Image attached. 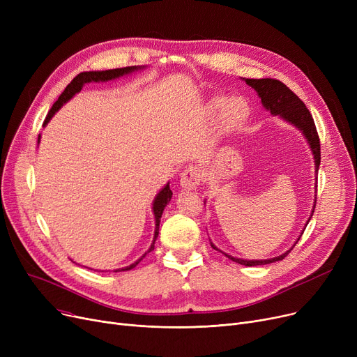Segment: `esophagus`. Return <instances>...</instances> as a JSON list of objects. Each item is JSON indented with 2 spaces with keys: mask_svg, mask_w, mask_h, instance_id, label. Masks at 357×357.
I'll return each instance as SVG.
<instances>
[{
  "mask_svg": "<svg viewBox=\"0 0 357 357\" xmlns=\"http://www.w3.org/2000/svg\"><path fill=\"white\" fill-rule=\"evenodd\" d=\"M201 181H202L201 169L197 166H190L188 169H185V171L181 174L179 183L183 190L191 191V190L197 188V186L201 183Z\"/></svg>",
  "mask_w": 357,
  "mask_h": 357,
  "instance_id": "34e87169",
  "label": "esophagus"
}]
</instances>
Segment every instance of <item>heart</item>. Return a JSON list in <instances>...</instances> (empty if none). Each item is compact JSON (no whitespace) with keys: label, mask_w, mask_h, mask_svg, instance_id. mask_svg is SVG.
<instances>
[{"label":"heart","mask_w":357,"mask_h":357,"mask_svg":"<svg viewBox=\"0 0 357 357\" xmlns=\"http://www.w3.org/2000/svg\"><path fill=\"white\" fill-rule=\"evenodd\" d=\"M208 109L217 112L221 109L220 127L224 133L231 135L245 127L252 116V107L243 97L229 98L226 96H215L208 102Z\"/></svg>","instance_id":"obj_1"}]
</instances>
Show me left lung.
<instances>
[{"mask_svg":"<svg viewBox=\"0 0 357 357\" xmlns=\"http://www.w3.org/2000/svg\"><path fill=\"white\" fill-rule=\"evenodd\" d=\"M243 81H246V84L249 86H252L257 92V96H259V98L261 101V105H264L268 111H271L272 116H278L279 119L285 120L287 123L292 124L294 127H296L299 131H301L303 136L307 139V142L310 144V149H311V152H312L314 163H315V174H317L318 172V167H320V162H321L320 139H318L312 116L310 114V111L305 107V104L301 100H299L285 84H282V82L278 81V79H271V78H265V79H246V78H243ZM315 201L317 199H314V207H312V211H311V217L314 214ZM311 217L308 218V221L311 220ZM308 221H307V224H308ZM307 224H305V226H307ZM303 233H304V230L301 231V234H299V237L294 243V246L296 245L298 240L301 238ZM211 246H213V249L220 250V249H217L213 245V243H211ZM292 248L289 250H287L285 253L276 256V257L264 259V260L238 259V257H234L231 255L224 253L221 250L220 252L222 255H226L233 261H236V264L245 265V266H257V265H269V264H273V261L282 260L292 250Z\"/></svg>","mask_w":357,"mask_h":357,"instance_id":"left-lung-1","label":"left lung"}]
</instances>
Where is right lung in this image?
<instances>
[{"label":"right lung","mask_w":357,"mask_h":357,"mask_svg":"<svg viewBox=\"0 0 357 357\" xmlns=\"http://www.w3.org/2000/svg\"><path fill=\"white\" fill-rule=\"evenodd\" d=\"M144 68H146V66H127V68H117V69L100 70V72H81L79 75H77V77H75V78L70 81V84H69V85L65 88V91L61 93V97L58 98V101H56V102L53 104V107L50 108L49 114H47L45 123H43V126H46V124L52 120V117L56 114V112H58V111L61 109V107H62L63 104H66V102L75 96V93L81 92V89H82V86H84L85 84H89V82H108V81H114V79H117V78L124 77V75L133 73V72L140 70V69H144ZM37 143H40V136H39V139H37ZM171 198H172V191H171V188H169V182H167V183L163 186V188L159 191V194L155 197V201H153L152 211H153V215H155V234H153L152 245H150L149 250H147L140 259H137V260L135 261V264H131L130 266H126V268L116 269L114 272H123V271H130V269L136 268V266L139 265V261H140L149 252H152V250L155 249V241H156V238H158V236H159V224H160L162 213H163L166 205L169 204V201H171Z\"/></svg>","instance_id":"right-lung-1"}]
</instances>
